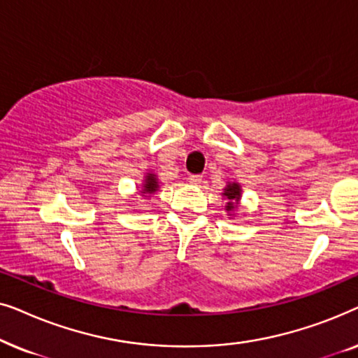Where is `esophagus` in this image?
Returning <instances> with one entry per match:
<instances>
[{"instance_id":"esophagus-1","label":"esophagus","mask_w":358,"mask_h":358,"mask_svg":"<svg viewBox=\"0 0 358 358\" xmlns=\"http://www.w3.org/2000/svg\"><path fill=\"white\" fill-rule=\"evenodd\" d=\"M189 182L192 185H200L202 184V176H189Z\"/></svg>"}]
</instances>
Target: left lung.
Returning a JSON list of instances; mask_svg holds the SVG:
<instances>
[{
	"mask_svg": "<svg viewBox=\"0 0 358 358\" xmlns=\"http://www.w3.org/2000/svg\"><path fill=\"white\" fill-rule=\"evenodd\" d=\"M241 184L233 180V182H227V187L223 189L222 197L227 199V205H224V210H227V215L229 218L236 217V210L239 208V202H241Z\"/></svg>",
	"mask_w": 358,
	"mask_h": 358,
	"instance_id": "8db88e82",
	"label": "left lung"
}]
</instances>
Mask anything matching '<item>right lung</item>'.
Returning a JSON list of instances; mask_svg holds the SVG:
<instances>
[{"instance_id":"add662e5","label":"right lung","mask_w":358,"mask_h":358,"mask_svg":"<svg viewBox=\"0 0 358 358\" xmlns=\"http://www.w3.org/2000/svg\"><path fill=\"white\" fill-rule=\"evenodd\" d=\"M159 187H161V182H159L158 176H156L155 173H145L143 182H141V185H140L138 194L141 195V197L150 199L151 195H155L156 192H158Z\"/></svg>"}]
</instances>
